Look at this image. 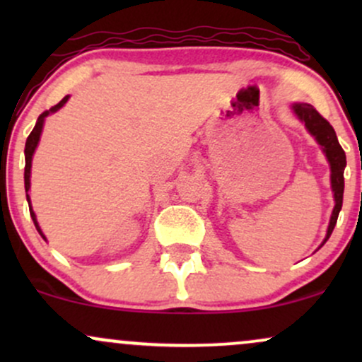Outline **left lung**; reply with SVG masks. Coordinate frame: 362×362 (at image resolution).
I'll return each mask as SVG.
<instances>
[{
	"label": "left lung",
	"instance_id": "8db88e82",
	"mask_svg": "<svg viewBox=\"0 0 362 362\" xmlns=\"http://www.w3.org/2000/svg\"><path fill=\"white\" fill-rule=\"evenodd\" d=\"M293 110L296 112V115L300 117L305 126L311 134L317 138L320 146L323 148L325 155L330 161V170H332V190H334L335 197V207L334 213H332L330 224H328L327 230V238H330L332 231H334L335 223H337L340 207H342V199H344V168H346V153H344L342 146L339 144L337 134H335L334 127L330 126V122L325 117L318 114L310 103H294ZM323 242V243H325Z\"/></svg>",
	"mask_w": 362,
	"mask_h": 362
}]
</instances>
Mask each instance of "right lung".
<instances>
[{"instance_id":"1","label":"right lung","mask_w":362,"mask_h":362,"mask_svg":"<svg viewBox=\"0 0 362 362\" xmlns=\"http://www.w3.org/2000/svg\"><path fill=\"white\" fill-rule=\"evenodd\" d=\"M68 95H66L64 98H62V100L57 103V105H54V107H51V109L49 110H45V112H42V114L39 115V119H37V124H35V127H34V131L30 132V136H28L27 138V143H25V192H28V189H30V168H32V156H34V151H35V148H37V144H39V139H40V132H42V126H44V119L47 117L49 114H52V112H56V110H59L62 105H64L66 102H68ZM27 201H30V197H28V194H27ZM28 207H30V216H32V219H34V224H35V228H37V231H39L40 235H42V231H40V228H39V223H37V219H35V214H34V211H32V206L28 204ZM42 238L45 240V236L42 235Z\"/></svg>"}]
</instances>
